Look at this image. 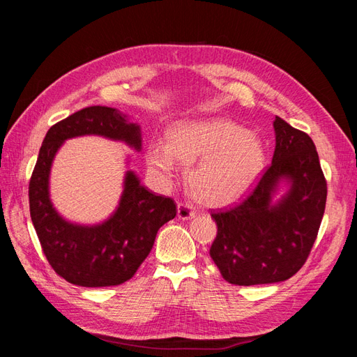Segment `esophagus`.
Instances as JSON below:
<instances>
[{
  "label": "esophagus",
  "instance_id": "1",
  "mask_svg": "<svg viewBox=\"0 0 357 357\" xmlns=\"http://www.w3.org/2000/svg\"><path fill=\"white\" fill-rule=\"evenodd\" d=\"M177 215H178V219H181V220H189V219L193 218V215H195V210H193L192 205L180 202L177 205Z\"/></svg>",
  "mask_w": 357,
  "mask_h": 357
}]
</instances>
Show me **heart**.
<instances>
[{"instance_id":"b5f03b06","label":"heart","mask_w":357,"mask_h":357,"mask_svg":"<svg viewBox=\"0 0 357 357\" xmlns=\"http://www.w3.org/2000/svg\"><path fill=\"white\" fill-rule=\"evenodd\" d=\"M150 171L164 181L174 176L177 162L189 167L190 197L205 207L220 208L241 199L265 168V149L257 134L228 119L183 121L168 132V143L147 149Z\"/></svg>"}]
</instances>
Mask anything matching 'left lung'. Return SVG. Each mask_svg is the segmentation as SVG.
<instances>
[{
  "label": "left lung",
  "instance_id": "obj_1",
  "mask_svg": "<svg viewBox=\"0 0 357 357\" xmlns=\"http://www.w3.org/2000/svg\"><path fill=\"white\" fill-rule=\"evenodd\" d=\"M275 150L257 186L241 204L213 213L218 235L210 256L231 284L280 283L305 264L326 205V180L314 143L275 116ZM284 182V195L273 197Z\"/></svg>",
  "mask_w": 357,
  "mask_h": 357
}]
</instances>
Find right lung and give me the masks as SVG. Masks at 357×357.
Wrapping results in <instances>:
<instances>
[{
    "label": "right lung",
    "mask_w": 357,
    "mask_h": 357,
    "mask_svg": "<svg viewBox=\"0 0 357 357\" xmlns=\"http://www.w3.org/2000/svg\"><path fill=\"white\" fill-rule=\"evenodd\" d=\"M82 135H100L142 150V129L112 107H86L55 123L43 139L29 180L31 220L58 275L83 287L117 286L132 278L159 228L176 218L177 208L171 198L155 195L134 171H126L121 201L109 219L92 226L63 219L50 201V169L63 142Z\"/></svg>",
    "instance_id": "right-lung-1"
}]
</instances>
